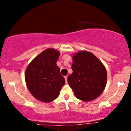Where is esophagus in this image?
Masks as SVG:
<instances>
[{"label": "esophagus", "mask_w": 131, "mask_h": 131, "mask_svg": "<svg viewBox=\"0 0 131 131\" xmlns=\"http://www.w3.org/2000/svg\"><path fill=\"white\" fill-rule=\"evenodd\" d=\"M64 78H65L66 82V83H67V76H66L65 77H64Z\"/></svg>", "instance_id": "esophagus-1"}]
</instances>
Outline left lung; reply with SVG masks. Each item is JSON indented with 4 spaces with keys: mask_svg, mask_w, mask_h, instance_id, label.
<instances>
[{
    "mask_svg": "<svg viewBox=\"0 0 131 131\" xmlns=\"http://www.w3.org/2000/svg\"><path fill=\"white\" fill-rule=\"evenodd\" d=\"M73 73L67 81L74 95L83 101L97 98L107 84V70L99 59L91 52L81 51L73 54Z\"/></svg>",
    "mask_w": 131,
    "mask_h": 131,
    "instance_id": "obj_1",
    "label": "left lung"
}]
</instances>
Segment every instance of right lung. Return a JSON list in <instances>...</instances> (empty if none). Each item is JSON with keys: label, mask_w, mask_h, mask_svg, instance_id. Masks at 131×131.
Instances as JSON below:
<instances>
[{"label": "right lung", "mask_w": 131, "mask_h": 131, "mask_svg": "<svg viewBox=\"0 0 131 131\" xmlns=\"http://www.w3.org/2000/svg\"><path fill=\"white\" fill-rule=\"evenodd\" d=\"M60 52L48 48L35 57L25 72L26 85L31 94L39 101L50 103L59 95L65 79L60 74L57 61Z\"/></svg>", "instance_id": "1"}]
</instances>
